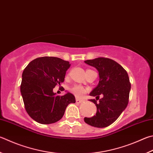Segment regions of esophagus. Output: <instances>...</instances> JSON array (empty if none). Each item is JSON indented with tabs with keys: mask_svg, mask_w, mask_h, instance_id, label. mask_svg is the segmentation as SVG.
I'll list each match as a JSON object with an SVG mask.
<instances>
[{
	"mask_svg": "<svg viewBox=\"0 0 153 153\" xmlns=\"http://www.w3.org/2000/svg\"><path fill=\"white\" fill-rule=\"evenodd\" d=\"M83 102H84V101L82 100L76 99V103H77V104H81V103H82Z\"/></svg>",
	"mask_w": 153,
	"mask_h": 153,
	"instance_id": "obj_1",
	"label": "esophagus"
}]
</instances>
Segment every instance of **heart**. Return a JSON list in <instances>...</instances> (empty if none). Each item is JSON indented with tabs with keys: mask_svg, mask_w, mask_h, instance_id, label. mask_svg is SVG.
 <instances>
[{
	"mask_svg": "<svg viewBox=\"0 0 153 153\" xmlns=\"http://www.w3.org/2000/svg\"><path fill=\"white\" fill-rule=\"evenodd\" d=\"M90 71V69H88L87 71ZM71 91L77 97V98H81L88 92V90L85 88H84V86L80 85H76L71 88Z\"/></svg>",
	"mask_w": 153,
	"mask_h": 153,
	"instance_id": "b5f03b06",
	"label": "heart"
}]
</instances>
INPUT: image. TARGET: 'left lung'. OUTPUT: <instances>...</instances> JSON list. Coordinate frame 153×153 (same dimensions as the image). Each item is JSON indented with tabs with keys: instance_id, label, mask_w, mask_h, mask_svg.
Here are the masks:
<instances>
[{
	"instance_id": "1",
	"label": "left lung",
	"mask_w": 153,
	"mask_h": 153,
	"mask_svg": "<svg viewBox=\"0 0 153 153\" xmlns=\"http://www.w3.org/2000/svg\"><path fill=\"white\" fill-rule=\"evenodd\" d=\"M85 63L98 69L100 81L90 94L96 97V100H90L97 107L96 116L85 117L84 121L96 128L107 127L117 120L128 104L131 88L128 75L119 63L107 57L86 60Z\"/></svg>"
}]
</instances>
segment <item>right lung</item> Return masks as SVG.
<instances>
[{"label": "right lung", "instance_id": "add662e5", "mask_svg": "<svg viewBox=\"0 0 153 153\" xmlns=\"http://www.w3.org/2000/svg\"><path fill=\"white\" fill-rule=\"evenodd\" d=\"M70 63L55 57H41L30 62L22 74L21 92L25 108L35 121L55 123L64 115L68 105L76 103L73 94L57 96L53 89L64 81ZM64 88L63 89V91Z\"/></svg>", "mask_w": 153, "mask_h": 153}]
</instances>
